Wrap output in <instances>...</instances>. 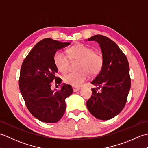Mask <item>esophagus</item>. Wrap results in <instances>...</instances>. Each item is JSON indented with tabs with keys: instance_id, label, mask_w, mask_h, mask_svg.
Here are the masks:
<instances>
[{
	"instance_id": "1",
	"label": "esophagus",
	"mask_w": 148,
	"mask_h": 148,
	"mask_svg": "<svg viewBox=\"0 0 148 148\" xmlns=\"http://www.w3.org/2000/svg\"><path fill=\"white\" fill-rule=\"evenodd\" d=\"M72 89H73L74 92H77V91H79L81 89V88L74 86V87H72Z\"/></svg>"
}]
</instances>
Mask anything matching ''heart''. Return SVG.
Wrapping results in <instances>:
<instances>
[{
  "instance_id": "heart-1",
  "label": "heart",
  "mask_w": 148,
  "mask_h": 148,
  "mask_svg": "<svg viewBox=\"0 0 148 148\" xmlns=\"http://www.w3.org/2000/svg\"><path fill=\"white\" fill-rule=\"evenodd\" d=\"M67 55L62 51H57L54 55V62L58 70L65 74L69 70L70 59L79 60L77 72H72L64 77L65 82L73 86H79L89 76H95L102 70L103 58L101 54L94 51L90 46L79 44L67 50Z\"/></svg>"
}]
</instances>
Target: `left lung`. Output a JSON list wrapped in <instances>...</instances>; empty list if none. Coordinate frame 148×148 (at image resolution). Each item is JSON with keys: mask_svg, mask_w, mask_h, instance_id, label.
<instances>
[{"mask_svg": "<svg viewBox=\"0 0 148 148\" xmlns=\"http://www.w3.org/2000/svg\"><path fill=\"white\" fill-rule=\"evenodd\" d=\"M88 40L99 44L103 65L91 82L95 88L92 89L93 95L86 106L96 118L108 120L119 114L127 102L131 86L129 64L119 46L108 37L95 35Z\"/></svg>", "mask_w": 148, "mask_h": 148, "instance_id": "left-lung-1", "label": "left lung"}]
</instances>
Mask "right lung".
<instances>
[{
    "mask_svg": "<svg viewBox=\"0 0 148 148\" xmlns=\"http://www.w3.org/2000/svg\"><path fill=\"white\" fill-rule=\"evenodd\" d=\"M71 45L51 38L40 40L34 46L22 64L19 86L27 109L39 121L58 122L64 114L65 99L73 92L72 86L62 83L60 91L51 90V83L60 84L56 76L58 69L54 55L58 50Z\"/></svg>",
    "mask_w": 148,
    "mask_h": 148,
    "instance_id": "add662e5",
    "label": "right lung"
}]
</instances>
